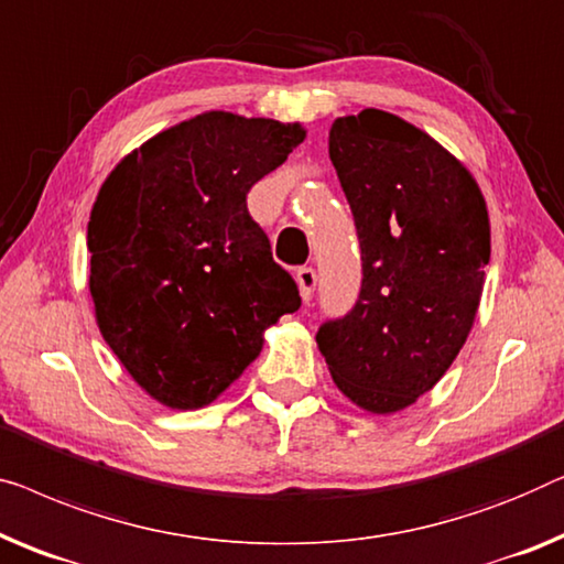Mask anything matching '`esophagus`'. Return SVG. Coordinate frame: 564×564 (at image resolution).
Segmentation results:
<instances>
[{"instance_id":"34e87169","label":"esophagus","mask_w":564,"mask_h":564,"mask_svg":"<svg viewBox=\"0 0 564 564\" xmlns=\"http://www.w3.org/2000/svg\"><path fill=\"white\" fill-rule=\"evenodd\" d=\"M295 280H297V288H300L302 300L310 302V297H313V292H315V284H317L315 269L313 267H300L297 274H295Z\"/></svg>"}]
</instances>
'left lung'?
Listing matches in <instances>:
<instances>
[{
    "label": "left lung",
    "instance_id": "1",
    "mask_svg": "<svg viewBox=\"0 0 564 564\" xmlns=\"http://www.w3.org/2000/svg\"><path fill=\"white\" fill-rule=\"evenodd\" d=\"M328 152L364 280L354 310L315 340L350 402L394 414L445 377L476 321L491 259L486 198L458 158L397 113L338 117Z\"/></svg>",
    "mask_w": 564,
    "mask_h": 564
}]
</instances>
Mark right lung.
<instances>
[{"instance_id":"1","label":"right lung","mask_w":564,"mask_h":564,"mask_svg":"<svg viewBox=\"0 0 564 564\" xmlns=\"http://www.w3.org/2000/svg\"><path fill=\"white\" fill-rule=\"evenodd\" d=\"M305 140L302 124L206 111L154 134L106 177L88 221L104 340L170 410H200L300 307L247 193Z\"/></svg>"}]
</instances>
